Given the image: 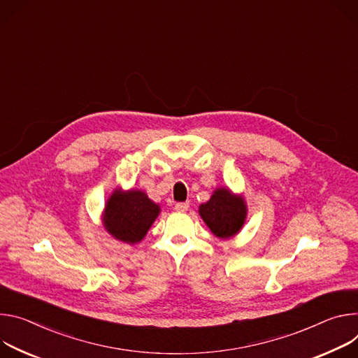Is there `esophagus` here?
Masks as SVG:
<instances>
[{"label": "esophagus", "mask_w": 358, "mask_h": 358, "mask_svg": "<svg viewBox=\"0 0 358 358\" xmlns=\"http://www.w3.org/2000/svg\"><path fill=\"white\" fill-rule=\"evenodd\" d=\"M175 209L178 212H186L189 209V202H179L175 205Z\"/></svg>", "instance_id": "1"}]
</instances>
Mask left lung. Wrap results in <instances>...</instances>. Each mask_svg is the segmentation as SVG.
Returning <instances> with one entry per match:
<instances>
[{"label": "left lung", "instance_id": "1", "mask_svg": "<svg viewBox=\"0 0 358 358\" xmlns=\"http://www.w3.org/2000/svg\"><path fill=\"white\" fill-rule=\"evenodd\" d=\"M199 215L219 239H230L245 224L248 208L242 196L229 189H216L210 199L199 206Z\"/></svg>", "mask_w": 358, "mask_h": 358}]
</instances>
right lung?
Segmentation results:
<instances>
[{"instance_id": "obj_1", "label": "right lung", "mask_w": 358, "mask_h": 358, "mask_svg": "<svg viewBox=\"0 0 358 358\" xmlns=\"http://www.w3.org/2000/svg\"><path fill=\"white\" fill-rule=\"evenodd\" d=\"M161 208L142 190L115 189L103 210V224L115 239L134 245L141 242Z\"/></svg>"}]
</instances>
